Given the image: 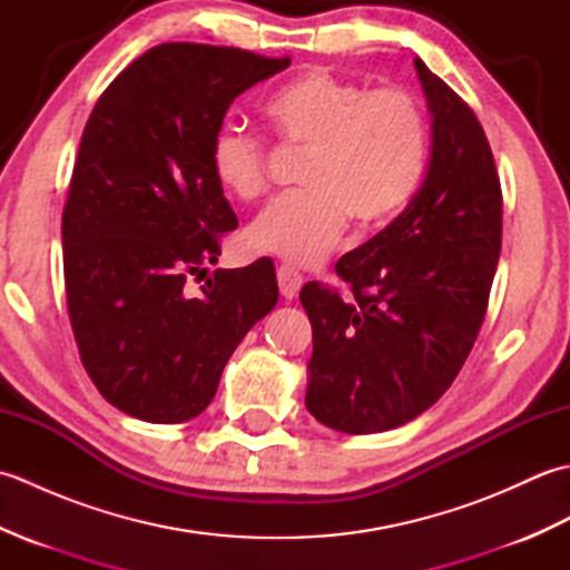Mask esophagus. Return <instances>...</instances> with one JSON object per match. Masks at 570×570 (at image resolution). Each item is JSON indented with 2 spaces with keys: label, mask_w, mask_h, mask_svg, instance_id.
<instances>
[{
  "label": "esophagus",
  "mask_w": 570,
  "mask_h": 570,
  "mask_svg": "<svg viewBox=\"0 0 570 570\" xmlns=\"http://www.w3.org/2000/svg\"><path fill=\"white\" fill-rule=\"evenodd\" d=\"M276 278H278V292H282V296L284 298H296L298 296V292H301V286H304V276H301L294 266H288V264H282L276 269Z\"/></svg>",
  "instance_id": "obj_1"
}]
</instances>
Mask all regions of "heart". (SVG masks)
I'll use <instances>...</instances> for the list:
<instances>
[{"label":"heart","instance_id":"1","mask_svg":"<svg viewBox=\"0 0 570 570\" xmlns=\"http://www.w3.org/2000/svg\"><path fill=\"white\" fill-rule=\"evenodd\" d=\"M288 149L306 151L301 184L276 198L247 229L252 249L288 264L328 257L355 217L374 227L414 198L426 174L431 125L421 98L404 85H382L306 70L264 107ZM213 174L227 193L254 200L269 186V147L257 131L227 125L213 141Z\"/></svg>","mask_w":570,"mask_h":570}]
</instances>
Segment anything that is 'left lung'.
I'll return each instance as SVG.
<instances>
[{
  "mask_svg": "<svg viewBox=\"0 0 570 570\" xmlns=\"http://www.w3.org/2000/svg\"><path fill=\"white\" fill-rule=\"evenodd\" d=\"M433 115L426 180L380 235L337 259L353 288H301L311 328L306 409L328 429L377 433L433 406L485 321L502 249V186L468 102L416 58Z\"/></svg>",
  "mask_w": 570,
  "mask_h": 570,
  "instance_id": "1",
  "label": "left lung"
}]
</instances>
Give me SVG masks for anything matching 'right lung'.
<instances>
[{
  "mask_svg": "<svg viewBox=\"0 0 570 570\" xmlns=\"http://www.w3.org/2000/svg\"><path fill=\"white\" fill-rule=\"evenodd\" d=\"M288 63L159 43L92 107L60 223L66 298L85 372L129 416H198L242 337L276 306L272 262L205 276L237 227L210 151L237 95ZM188 275L206 278L198 295Z\"/></svg>",
  "mask_w": 570,
  "mask_h": 570,
  "instance_id": "obj_1",
  "label": "right lung"
}]
</instances>
